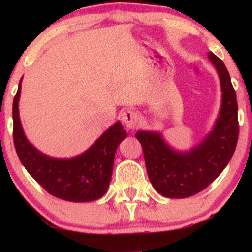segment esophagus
<instances>
[{"label":"esophagus","mask_w":252,"mask_h":252,"mask_svg":"<svg viewBox=\"0 0 252 252\" xmlns=\"http://www.w3.org/2000/svg\"><path fill=\"white\" fill-rule=\"evenodd\" d=\"M122 121L124 126L128 129H135L140 126L141 116L137 111L134 110H126L122 114Z\"/></svg>","instance_id":"esophagus-1"}]
</instances>
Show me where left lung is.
Listing matches in <instances>:
<instances>
[{
    "mask_svg": "<svg viewBox=\"0 0 252 252\" xmlns=\"http://www.w3.org/2000/svg\"><path fill=\"white\" fill-rule=\"evenodd\" d=\"M220 78V114L210 135L187 153L173 150L158 132L138 131L136 137L143 149L149 180L167 198H187L201 192L224 170L238 141V105L236 91L225 63L209 54Z\"/></svg>",
    "mask_w": 252,
    "mask_h": 252,
    "instance_id": "1",
    "label": "left lung"
}]
</instances>
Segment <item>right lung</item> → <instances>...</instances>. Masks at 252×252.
<instances>
[{
	"label": "right lung",
	"mask_w": 252,
	"mask_h": 252,
	"mask_svg": "<svg viewBox=\"0 0 252 252\" xmlns=\"http://www.w3.org/2000/svg\"><path fill=\"white\" fill-rule=\"evenodd\" d=\"M21 80L13 102V138L17 156L43 189L63 200L84 202L99 199L111 180L118 144L126 137L121 122L115 123L82 155L54 158L28 142L19 117Z\"/></svg>",
	"instance_id": "obj_1"
}]
</instances>
